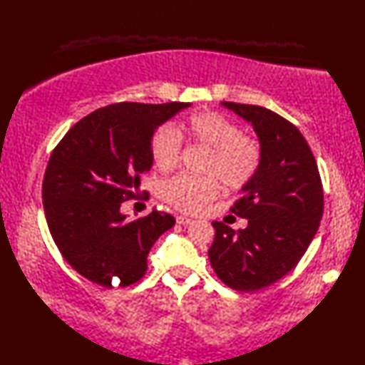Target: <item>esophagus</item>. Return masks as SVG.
I'll list each match as a JSON object with an SVG mask.
<instances>
[{
	"instance_id": "34e87169",
	"label": "esophagus",
	"mask_w": 365,
	"mask_h": 365,
	"mask_svg": "<svg viewBox=\"0 0 365 365\" xmlns=\"http://www.w3.org/2000/svg\"><path fill=\"white\" fill-rule=\"evenodd\" d=\"M192 220L187 218V216H177V224H180V226H188V224H191Z\"/></svg>"
}]
</instances>
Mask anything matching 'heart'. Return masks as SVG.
Wrapping results in <instances>:
<instances>
[{"instance_id": "obj_1", "label": "heart", "mask_w": 365, "mask_h": 365, "mask_svg": "<svg viewBox=\"0 0 365 365\" xmlns=\"http://www.w3.org/2000/svg\"><path fill=\"white\" fill-rule=\"evenodd\" d=\"M182 138L191 143L208 147L207 177L178 174L169 178L161 187L165 202L185 213H199L220 192V177L227 188H240L257 173L262 150L257 141L242 135L234 120L215 111L191 114L175 123V127H161L155 131L150 141L153 165L161 173L174 169L180 160Z\"/></svg>"}]
</instances>
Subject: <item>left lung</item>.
<instances>
[{
	"label": "left lung",
	"instance_id": "8db88e82",
	"mask_svg": "<svg viewBox=\"0 0 365 365\" xmlns=\"http://www.w3.org/2000/svg\"><path fill=\"white\" fill-rule=\"evenodd\" d=\"M221 105L252 127L262 160L230 208L247 220L246 229L212 222L216 234L208 259L230 289L255 292L292 271L311 245L323 216L322 180L311 147L293 123L263 106Z\"/></svg>",
	"mask_w": 365,
	"mask_h": 365
}]
</instances>
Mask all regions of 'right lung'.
Masks as SVG:
<instances>
[{"label": "right lung", "mask_w": 365, "mask_h": 365, "mask_svg": "<svg viewBox=\"0 0 365 365\" xmlns=\"http://www.w3.org/2000/svg\"><path fill=\"white\" fill-rule=\"evenodd\" d=\"M191 106L115 103L88 114L67 131L45 170L42 199L46 224L68 265L89 281L111 287L135 284L147 255L173 215L153 210L131 220L120 205L139 196L152 168L150 141L166 120Z\"/></svg>", "instance_id": "1"}]
</instances>
